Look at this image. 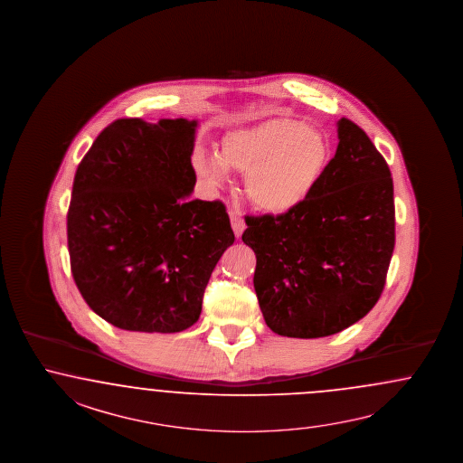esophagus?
Masks as SVG:
<instances>
[{"label": "esophagus", "instance_id": "34e87169", "mask_svg": "<svg viewBox=\"0 0 463 463\" xmlns=\"http://www.w3.org/2000/svg\"><path fill=\"white\" fill-rule=\"evenodd\" d=\"M230 222H232V228H233V232H235V237L240 239L241 233H243V230H245V222H243L241 214L237 213V211H230Z\"/></svg>", "mask_w": 463, "mask_h": 463}]
</instances>
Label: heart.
<instances>
[{"label":"heart","mask_w":463,"mask_h":463,"mask_svg":"<svg viewBox=\"0 0 463 463\" xmlns=\"http://www.w3.org/2000/svg\"><path fill=\"white\" fill-rule=\"evenodd\" d=\"M330 162L327 136L295 119L274 118L232 129L222 139V155L194 153L195 172L211 185L230 180V167L247 174V195L255 208L284 214L314 191Z\"/></svg>","instance_id":"b5f03b06"}]
</instances>
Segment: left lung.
<instances>
[{"label": "left lung", "instance_id": "obj_1", "mask_svg": "<svg viewBox=\"0 0 463 463\" xmlns=\"http://www.w3.org/2000/svg\"><path fill=\"white\" fill-rule=\"evenodd\" d=\"M310 195L284 214L247 216L254 288L268 327L315 339L356 324L380 298L395 245L393 180L353 120Z\"/></svg>", "mask_w": 463, "mask_h": 463}]
</instances>
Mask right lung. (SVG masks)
<instances>
[{
  "label": "right lung",
  "instance_id": "obj_1",
  "mask_svg": "<svg viewBox=\"0 0 463 463\" xmlns=\"http://www.w3.org/2000/svg\"><path fill=\"white\" fill-rule=\"evenodd\" d=\"M197 120L118 119L78 165L68 250L90 308L114 327L194 326L213 269L235 235L222 201L189 199Z\"/></svg>",
  "mask_w": 463,
  "mask_h": 463
}]
</instances>
